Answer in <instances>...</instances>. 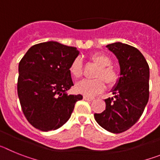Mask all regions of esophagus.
I'll return each instance as SVG.
<instances>
[{"instance_id":"obj_1","label":"esophagus","mask_w":160,"mask_h":160,"mask_svg":"<svg viewBox=\"0 0 160 160\" xmlns=\"http://www.w3.org/2000/svg\"><path fill=\"white\" fill-rule=\"evenodd\" d=\"M83 99L86 100V101H92V100H94V98L88 97V96H83Z\"/></svg>"}]
</instances>
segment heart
I'll use <instances>...</instances> for the list:
<instances>
[{
	"instance_id": "heart-1",
	"label": "heart",
	"mask_w": 160,
	"mask_h": 160,
	"mask_svg": "<svg viewBox=\"0 0 160 160\" xmlns=\"http://www.w3.org/2000/svg\"><path fill=\"white\" fill-rule=\"evenodd\" d=\"M93 63L98 66L93 80H83L78 83L75 90L78 93L85 96H94L102 92L105 89L104 82L108 86H113L118 80L117 70L111 66V59L104 53H95L89 58ZM70 74L74 78H79L82 73V65L81 60L75 58L70 66Z\"/></svg>"
}]
</instances>
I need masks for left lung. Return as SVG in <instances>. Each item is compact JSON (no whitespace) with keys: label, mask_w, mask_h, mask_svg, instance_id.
<instances>
[{"label":"left lung","mask_w":160,"mask_h":160,"mask_svg":"<svg viewBox=\"0 0 160 160\" xmlns=\"http://www.w3.org/2000/svg\"><path fill=\"white\" fill-rule=\"evenodd\" d=\"M107 47L118 60L120 78L112 89L114 98L105 99L106 110L94 114L96 122L114 134L131 128L139 119L149 99V66L136 48L122 42Z\"/></svg>","instance_id":"left-lung-1"}]
</instances>
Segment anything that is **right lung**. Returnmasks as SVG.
Here are the masks:
<instances>
[{"instance_id":"obj_1","label":"right lung","mask_w":160,"mask_h":160,"mask_svg":"<svg viewBox=\"0 0 160 160\" xmlns=\"http://www.w3.org/2000/svg\"><path fill=\"white\" fill-rule=\"evenodd\" d=\"M78 54L76 47L46 42L29 48L20 61L18 94L25 118L37 129H58L82 99L66 93L73 86L70 66Z\"/></svg>"}]
</instances>
